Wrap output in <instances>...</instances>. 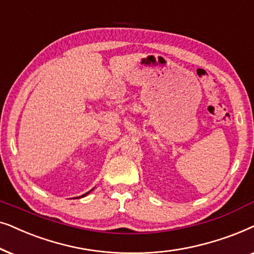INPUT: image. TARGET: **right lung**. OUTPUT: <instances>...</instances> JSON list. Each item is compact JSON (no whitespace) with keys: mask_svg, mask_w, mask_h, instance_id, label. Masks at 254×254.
I'll list each match as a JSON object with an SVG mask.
<instances>
[{"mask_svg":"<svg viewBox=\"0 0 254 254\" xmlns=\"http://www.w3.org/2000/svg\"><path fill=\"white\" fill-rule=\"evenodd\" d=\"M92 190H93V189H92ZM92 190H89V191H88V192H86V194H83V195H81V196H79V197H77V198H80V197H84V196H86V195H88V194H89V192L90 191H92ZM76 198V197H75Z\"/></svg>","mask_w":254,"mask_h":254,"instance_id":"obj_1","label":"right lung"}]
</instances>
